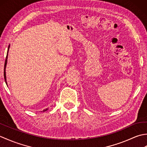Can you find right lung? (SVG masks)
Instances as JSON below:
<instances>
[{
	"label": "right lung",
	"instance_id": "obj_1",
	"mask_svg": "<svg viewBox=\"0 0 147 147\" xmlns=\"http://www.w3.org/2000/svg\"><path fill=\"white\" fill-rule=\"evenodd\" d=\"M9 47H10V45H9L8 47V50H7V56H6V58H5V64H4V79H5V83L6 85H7V82H6V74H5V67H6V65H7V56H8V51H9ZM47 110H48V109H45V110H43V112H45Z\"/></svg>",
	"mask_w": 147,
	"mask_h": 147
}]
</instances>
